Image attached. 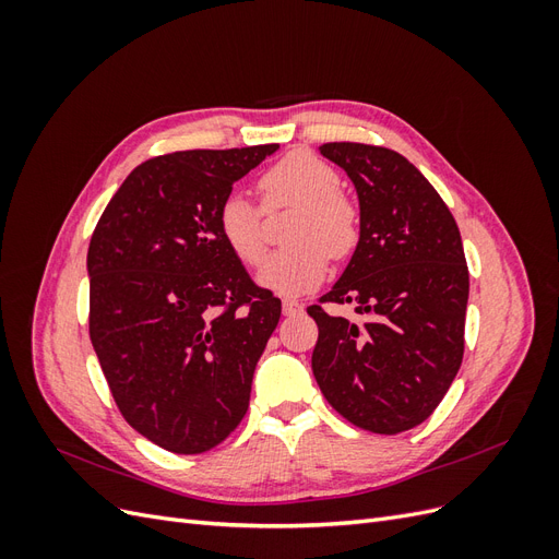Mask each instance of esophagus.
I'll list each match as a JSON object with an SVG mask.
<instances>
[{"label":"esophagus","mask_w":559,"mask_h":559,"mask_svg":"<svg viewBox=\"0 0 559 559\" xmlns=\"http://www.w3.org/2000/svg\"><path fill=\"white\" fill-rule=\"evenodd\" d=\"M302 310V306L298 300H294V298H284L282 300V312L286 314V317H292V314H298Z\"/></svg>","instance_id":"esophagus-1"}]
</instances>
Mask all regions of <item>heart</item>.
<instances>
[{"instance_id": "1", "label": "heart", "mask_w": 559, "mask_h": 559, "mask_svg": "<svg viewBox=\"0 0 559 559\" xmlns=\"http://www.w3.org/2000/svg\"><path fill=\"white\" fill-rule=\"evenodd\" d=\"M265 207H296L289 240L294 247L273 253L259 273V284L275 294H302L324 280L329 253L345 259L359 240V212L341 189L333 165L308 151L284 156L261 177ZM224 245L245 265H259L265 257L261 212L242 193L224 198L216 214Z\"/></svg>"}]
</instances>
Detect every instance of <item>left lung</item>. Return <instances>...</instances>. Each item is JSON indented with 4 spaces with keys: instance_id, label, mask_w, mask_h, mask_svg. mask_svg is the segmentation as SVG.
<instances>
[{
    "instance_id": "1",
    "label": "left lung",
    "mask_w": 559,
    "mask_h": 559,
    "mask_svg": "<svg viewBox=\"0 0 559 559\" xmlns=\"http://www.w3.org/2000/svg\"><path fill=\"white\" fill-rule=\"evenodd\" d=\"M359 198V242L319 302H357V321L310 306L319 337L312 373L352 425L401 433L443 401L462 366L468 267L443 198L384 146L329 142Z\"/></svg>"
}]
</instances>
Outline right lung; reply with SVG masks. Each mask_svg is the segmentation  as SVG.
I'll use <instances>...</instances> for the list:
<instances>
[{
    "mask_svg": "<svg viewBox=\"0 0 559 559\" xmlns=\"http://www.w3.org/2000/svg\"><path fill=\"white\" fill-rule=\"evenodd\" d=\"M280 144L195 148L134 167L88 247L91 343L128 425L177 454L240 425L282 302L251 282L216 214Z\"/></svg>",
    "mask_w": 559,
    "mask_h": 559,
    "instance_id": "add662e5",
    "label": "right lung"
}]
</instances>
